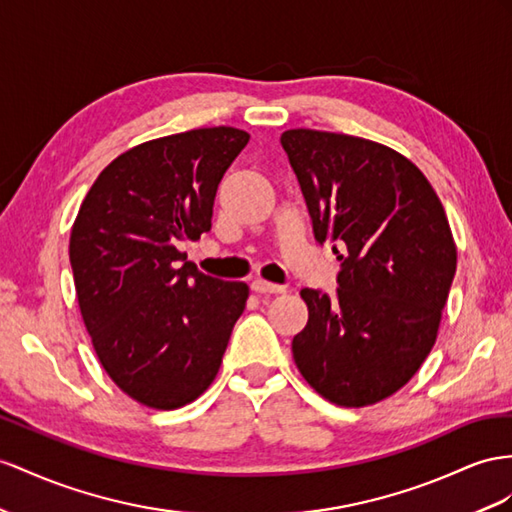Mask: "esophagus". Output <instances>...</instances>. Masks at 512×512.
<instances>
[{
  "mask_svg": "<svg viewBox=\"0 0 512 512\" xmlns=\"http://www.w3.org/2000/svg\"><path fill=\"white\" fill-rule=\"evenodd\" d=\"M251 290L255 294H283L285 287L283 285H277V283H270V281H264V279H255L251 283Z\"/></svg>",
  "mask_w": 512,
  "mask_h": 512,
  "instance_id": "34e87169",
  "label": "esophagus"
}]
</instances>
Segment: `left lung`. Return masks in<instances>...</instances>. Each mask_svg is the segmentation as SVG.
Here are the masks:
<instances>
[{
  "instance_id": "obj_1",
  "label": "left lung",
  "mask_w": 512,
  "mask_h": 512,
  "mask_svg": "<svg viewBox=\"0 0 512 512\" xmlns=\"http://www.w3.org/2000/svg\"><path fill=\"white\" fill-rule=\"evenodd\" d=\"M281 144L316 240L342 261L337 298L300 292L309 320L292 342L296 368L337 406L376 404L437 342L456 272L448 216L422 170L381 142L300 127Z\"/></svg>"
}]
</instances>
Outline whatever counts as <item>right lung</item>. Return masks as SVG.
<instances>
[{
    "label": "right lung",
    "mask_w": 512,
    "mask_h": 512,
    "mask_svg": "<svg viewBox=\"0 0 512 512\" xmlns=\"http://www.w3.org/2000/svg\"><path fill=\"white\" fill-rule=\"evenodd\" d=\"M248 138L220 125L136 144L101 170L73 222L90 342L114 385L149 409H179L214 383L246 307V283L207 277L179 244L212 229L218 183Z\"/></svg>",
    "instance_id": "add662e5"
}]
</instances>
